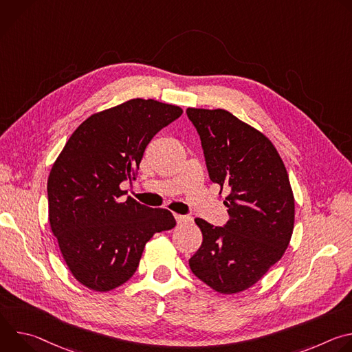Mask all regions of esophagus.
Wrapping results in <instances>:
<instances>
[{
    "label": "esophagus",
    "mask_w": 352,
    "mask_h": 352,
    "mask_svg": "<svg viewBox=\"0 0 352 352\" xmlns=\"http://www.w3.org/2000/svg\"><path fill=\"white\" fill-rule=\"evenodd\" d=\"M174 217H175V220H177V223L178 224H189V223H192V217L190 216H182V214H174Z\"/></svg>",
    "instance_id": "34e87169"
}]
</instances>
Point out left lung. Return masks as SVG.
<instances>
[{
  "label": "left lung",
  "mask_w": 352,
  "mask_h": 352,
  "mask_svg": "<svg viewBox=\"0 0 352 352\" xmlns=\"http://www.w3.org/2000/svg\"><path fill=\"white\" fill-rule=\"evenodd\" d=\"M214 184L228 192L230 220L214 227L195 219L204 242L189 259L192 273L220 294L256 284L289 243L295 202L285 166L261 131L230 111L188 109Z\"/></svg>",
  "instance_id": "1"
}]
</instances>
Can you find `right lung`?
<instances>
[{
	"label": "right lung",
	"instance_id": "1",
	"mask_svg": "<svg viewBox=\"0 0 352 352\" xmlns=\"http://www.w3.org/2000/svg\"><path fill=\"white\" fill-rule=\"evenodd\" d=\"M182 114L153 98H132L83 121L65 143L47 181L48 220L72 276L89 289L111 291L139 266L146 242L175 227L121 182L135 179L152 138Z\"/></svg>",
	"mask_w": 352,
	"mask_h": 352
}]
</instances>
